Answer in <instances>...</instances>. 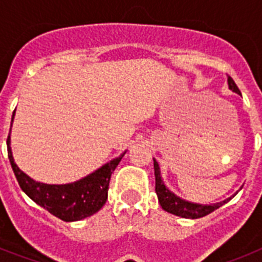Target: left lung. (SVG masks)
Listing matches in <instances>:
<instances>
[{
	"label": "left lung",
	"instance_id": "left-lung-1",
	"mask_svg": "<svg viewBox=\"0 0 262 262\" xmlns=\"http://www.w3.org/2000/svg\"><path fill=\"white\" fill-rule=\"evenodd\" d=\"M228 88H230L232 92L240 94V90L237 88V85L235 84V81L232 80V77L228 76ZM154 168H155V178H156V190L157 198H159L160 206L163 207L165 211L170 212V214H174L177 216L181 217H187V219H198V217L206 216L209 215L210 212L215 211L216 209H219L221 206H223L224 203H227L231 198H227L226 201L219 203H214V205H200V203H193L187 202V201L182 200L180 196H177L176 194H173L172 191L169 190L168 187L164 185V181L161 180V174H160V166L159 163L154 159Z\"/></svg>",
	"mask_w": 262,
	"mask_h": 262
}]
</instances>
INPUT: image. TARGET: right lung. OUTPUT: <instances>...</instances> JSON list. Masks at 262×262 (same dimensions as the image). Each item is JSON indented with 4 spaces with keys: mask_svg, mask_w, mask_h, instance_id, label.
Returning <instances> with one entry per match:
<instances>
[{
    "mask_svg": "<svg viewBox=\"0 0 262 262\" xmlns=\"http://www.w3.org/2000/svg\"><path fill=\"white\" fill-rule=\"evenodd\" d=\"M14 113L11 117V123H13ZM6 143H8L9 160L20 189L34 202L64 222L81 221L102 209V206L107 200L111 174L126 154L123 152L119 157L111 160L107 164L97 169L96 172L90 173L89 176L81 178L78 181L64 185H48L34 181L14 163L10 148V134Z\"/></svg>",
    "mask_w": 262,
    "mask_h": 262,
    "instance_id": "right-lung-1",
    "label": "right lung"
}]
</instances>
